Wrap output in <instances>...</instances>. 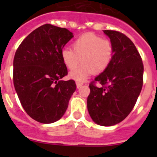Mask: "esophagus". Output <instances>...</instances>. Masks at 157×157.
Here are the masks:
<instances>
[{
    "mask_svg": "<svg viewBox=\"0 0 157 157\" xmlns=\"http://www.w3.org/2000/svg\"><path fill=\"white\" fill-rule=\"evenodd\" d=\"M76 84H77V88H80V86H82V85H83V83H81V82H77V83H76Z\"/></svg>",
    "mask_w": 157,
    "mask_h": 157,
    "instance_id": "obj_1",
    "label": "esophagus"
}]
</instances>
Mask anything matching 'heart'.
<instances>
[{
  "label": "heart",
  "mask_w": 157,
  "mask_h": 157,
  "mask_svg": "<svg viewBox=\"0 0 157 157\" xmlns=\"http://www.w3.org/2000/svg\"><path fill=\"white\" fill-rule=\"evenodd\" d=\"M72 49L64 48L61 52L62 61L70 70L74 69L82 58V64L70 73V77L83 82L92 74H99L109 67L113 48L110 41L93 33H86L74 39Z\"/></svg>",
  "instance_id": "1"
}]
</instances>
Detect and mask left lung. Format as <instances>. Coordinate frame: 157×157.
Masks as SVG:
<instances>
[{"label":"left lung","mask_w":157,"mask_h":157,"mask_svg":"<svg viewBox=\"0 0 157 157\" xmlns=\"http://www.w3.org/2000/svg\"><path fill=\"white\" fill-rule=\"evenodd\" d=\"M103 32L110 39L113 55L107 69L90 83L87 109L94 122L112 126L123 121L135 105L143 86L144 64L125 35L114 30Z\"/></svg>","instance_id":"1"}]
</instances>
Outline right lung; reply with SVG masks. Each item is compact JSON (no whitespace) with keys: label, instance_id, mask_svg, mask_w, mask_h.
I'll list each match as a JSON object with an SVG mask.
<instances>
[{"label":"right lung","instance_id":"1","mask_svg":"<svg viewBox=\"0 0 157 157\" xmlns=\"http://www.w3.org/2000/svg\"><path fill=\"white\" fill-rule=\"evenodd\" d=\"M73 36L65 28L42 25L28 35L16 51L14 87L26 113L40 123L59 120L77 89L74 80H61L67 74L61 52Z\"/></svg>","mask_w":157,"mask_h":157}]
</instances>
